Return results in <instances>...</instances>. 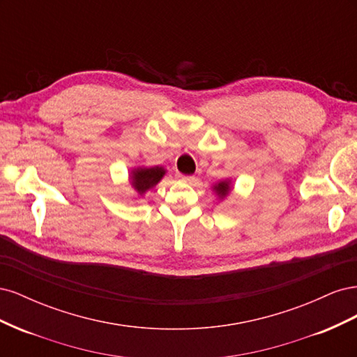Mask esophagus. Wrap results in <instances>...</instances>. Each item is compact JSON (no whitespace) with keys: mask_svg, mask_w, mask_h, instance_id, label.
Instances as JSON below:
<instances>
[{"mask_svg":"<svg viewBox=\"0 0 357 357\" xmlns=\"http://www.w3.org/2000/svg\"><path fill=\"white\" fill-rule=\"evenodd\" d=\"M178 178H180L181 181H185V183H189V185H192V183L197 180L195 177H193V176H181V174L178 176Z\"/></svg>","mask_w":357,"mask_h":357,"instance_id":"obj_1","label":"esophagus"}]
</instances>
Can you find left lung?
Listing matches in <instances>:
<instances>
[{"label": "left lung", "mask_w": 357, "mask_h": 357, "mask_svg": "<svg viewBox=\"0 0 357 357\" xmlns=\"http://www.w3.org/2000/svg\"><path fill=\"white\" fill-rule=\"evenodd\" d=\"M231 190H232V181L229 178L220 180L219 183H215V185H213V192L215 193V197H218L222 201L229 195Z\"/></svg>", "instance_id": "left-lung-1"}]
</instances>
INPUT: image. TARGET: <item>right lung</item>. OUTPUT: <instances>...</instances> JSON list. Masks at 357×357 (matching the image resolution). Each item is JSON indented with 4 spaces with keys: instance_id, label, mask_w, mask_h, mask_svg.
Masks as SVG:
<instances>
[{
    "instance_id": "right-lung-1",
    "label": "right lung",
    "mask_w": 357,
    "mask_h": 357,
    "mask_svg": "<svg viewBox=\"0 0 357 357\" xmlns=\"http://www.w3.org/2000/svg\"><path fill=\"white\" fill-rule=\"evenodd\" d=\"M167 174L164 167H137L132 168L129 174V185L137 192L138 197H143L150 189H153L158 183Z\"/></svg>"
}]
</instances>
